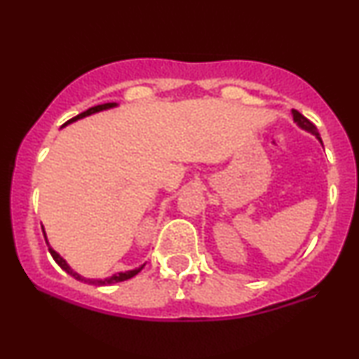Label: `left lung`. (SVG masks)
Returning a JSON list of instances; mask_svg holds the SVG:
<instances>
[{
	"label": "left lung",
	"mask_w": 359,
	"mask_h": 359,
	"mask_svg": "<svg viewBox=\"0 0 359 359\" xmlns=\"http://www.w3.org/2000/svg\"><path fill=\"white\" fill-rule=\"evenodd\" d=\"M292 118H294V122H296L297 125H299V127H301V128H303V130H306V132H309V133H313V135H314V137H316V138H318V140H319V144H321V145H323V140H321V137H319V132L316 130V127H314V125H313V123H311V122H309V120H308V118H306V116H304V115H301V114H299V111H297V110H292Z\"/></svg>",
	"instance_id": "1"
}]
</instances>
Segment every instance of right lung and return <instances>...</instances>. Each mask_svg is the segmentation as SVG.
Wrapping results in <instances>:
<instances>
[{
	"label": "right lung",
	"mask_w": 359,
	"mask_h": 359,
	"mask_svg": "<svg viewBox=\"0 0 359 359\" xmlns=\"http://www.w3.org/2000/svg\"><path fill=\"white\" fill-rule=\"evenodd\" d=\"M114 107H116V103H103V105L92 107V109H88V110H86V111H83V114H80V115L73 116V118H72V120H68V122L65 123V125H68V123H73V122H76V120H80V118H85V116H88V115L98 114V111H103V110L114 109ZM65 125H63V127H65ZM41 229H43V227H41ZM43 236H45V241H46V244H48V239H46V234H45V229H43ZM48 250H50L51 257L55 259V262H56V264H58L60 267H62V269L65 271V273H68V274L72 276V278H75L76 280H81V283H86V284H95V286H109V284L122 283V280H127V279H130V278H133V276H135V274L140 273V271L144 269V266H145V264H142V266L135 267V269L125 271V273H116V274L110 276V278H105V279H86V278H83V276H80L79 273H75V271H73L72 267L68 266V262L65 261V259H63L62 256H60V254L56 252V250H55L53 248H51L50 244H48Z\"/></svg>",
	"instance_id": "add662e5"
}]
</instances>
